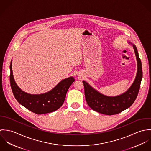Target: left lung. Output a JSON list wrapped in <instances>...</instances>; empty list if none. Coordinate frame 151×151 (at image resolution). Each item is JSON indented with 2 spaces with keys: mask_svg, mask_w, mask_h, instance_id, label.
Returning a JSON list of instances; mask_svg holds the SVG:
<instances>
[{
  "mask_svg": "<svg viewBox=\"0 0 151 151\" xmlns=\"http://www.w3.org/2000/svg\"><path fill=\"white\" fill-rule=\"evenodd\" d=\"M132 46L137 60V73L133 84L125 93L116 96H108L98 92L86 81H83L86 102L92 110L106 115L116 114L130 107L136 99L142 78V69L137 49L134 45Z\"/></svg>",
  "mask_w": 151,
  "mask_h": 151,
  "instance_id": "1",
  "label": "left lung"
}]
</instances>
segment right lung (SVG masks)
Wrapping results in <instances>:
<instances>
[{
    "mask_svg": "<svg viewBox=\"0 0 151 151\" xmlns=\"http://www.w3.org/2000/svg\"><path fill=\"white\" fill-rule=\"evenodd\" d=\"M10 70V86L15 98L23 106L37 114L50 113L60 108L65 101L69 87L75 81L74 78L71 77L60 81L47 93L31 95L24 92L17 86L13 76L12 62Z\"/></svg>",
    "mask_w": 151,
    "mask_h": 151,
    "instance_id": "obj_1",
    "label": "right lung"
}]
</instances>
